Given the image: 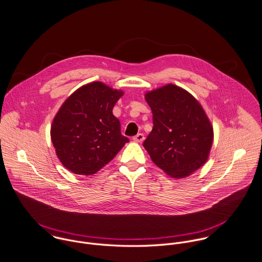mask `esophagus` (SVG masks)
Returning a JSON list of instances; mask_svg holds the SVG:
<instances>
[{"mask_svg": "<svg viewBox=\"0 0 262 262\" xmlns=\"http://www.w3.org/2000/svg\"><path fill=\"white\" fill-rule=\"evenodd\" d=\"M133 140H134L135 142H137V143H142V142L145 140V136H144L143 134H138L137 136H135V137L133 138Z\"/></svg>", "mask_w": 262, "mask_h": 262, "instance_id": "34e87169", "label": "esophagus"}]
</instances>
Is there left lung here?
Listing matches in <instances>:
<instances>
[{
  "label": "left lung",
  "mask_w": 262,
  "mask_h": 262,
  "mask_svg": "<svg viewBox=\"0 0 262 262\" xmlns=\"http://www.w3.org/2000/svg\"><path fill=\"white\" fill-rule=\"evenodd\" d=\"M153 129L143 146L152 161L173 178H184L208 160L213 130L204 108L186 90L168 84L146 93Z\"/></svg>",
  "instance_id": "8db88e82"
}]
</instances>
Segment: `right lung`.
I'll return each instance as SVG.
<instances>
[{
  "instance_id": "1",
  "label": "right lung",
  "mask_w": 262,
  "mask_h": 262,
  "mask_svg": "<svg viewBox=\"0 0 262 262\" xmlns=\"http://www.w3.org/2000/svg\"><path fill=\"white\" fill-rule=\"evenodd\" d=\"M123 95L102 82L76 90L53 118L51 137L61 164L78 175H92L109 163L129 140L112 114Z\"/></svg>"
}]
</instances>
